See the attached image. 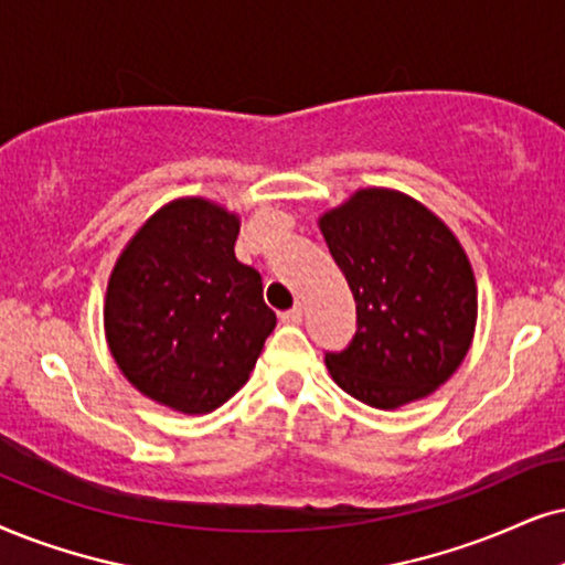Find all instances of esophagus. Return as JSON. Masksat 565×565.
I'll use <instances>...</instances> for the list:
<instances>
[{
  "mask_svg": "<svg viewBox=\"0 0 565 565\" xmlns=\"http://www.w3.org/2000/svg\"><path fill=\"white\" fill-rule=\"evenodd\" d=\"M281 323H287V326H299V323H302V307L295 305V307H291V310L281 312Z\"/></svg>",
  "mask_w": 565,
  "mask_h": 565,
  "instance_id": "34e87169",
  "label": "esophagus"
}]
</instances>
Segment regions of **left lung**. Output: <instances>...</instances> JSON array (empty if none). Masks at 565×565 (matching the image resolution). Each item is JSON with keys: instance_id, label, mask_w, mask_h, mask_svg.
<instances>
[{"instance_id": "left-lung-1", "label": "left lung", "mask_w": 565, "mask_h": 565, "mask_svg": "<svg viewBox=\"0 0 565 565\" xmlns=\"http://www.w3.org/2000/svg\"><path fill=\"white\" fill-rule=\"evenodd\" d=\"M318 224L356 302L352 344L326 354L328 373L375 409L430 396L472 347L477 284L461 242L385 188L356 190Z\"/></svg>"}]
</instances>
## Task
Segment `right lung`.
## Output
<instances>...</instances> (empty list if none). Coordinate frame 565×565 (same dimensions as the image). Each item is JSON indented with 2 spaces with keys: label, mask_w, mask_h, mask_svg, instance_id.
I'll return each mask as SVG.
<instances>
[{
  "label": "right lung",
  "mask_w": 565,
  "mask_h": 565,
  "mask_svg": "<svg viewBox=\"0 0 565 565\" xmlns=\"http://www.w3.org/2000/svg\"><path fill=\"white\" fill-rule=\"evenodd\" d=\"M239 216L203 198L171 200L127 242L106 287L111 356L142 396L209 414L247 383L276 312L234 255Z\"/></svg>",
  "instance_id": "obj_1"
}]
</instances>
